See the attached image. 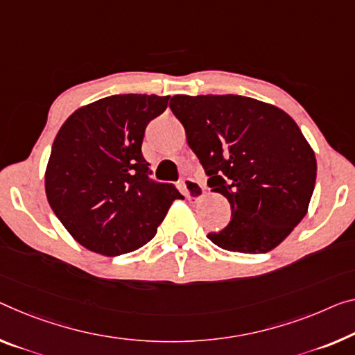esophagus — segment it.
I'll return each instance as SVG.
<instances>
[{"label":"esophagus","mask_w":355,"mask_h":355,"mask_svg":"<svg viewBox=\"0 0 355 355\" xmlns=\"http://www.w3.org/2000/svg\"><path fill=\"white\" fill-rule=\"evenodd\" d=\"M182 189L185 192V196L192 200H198L205 195V185L200 181H195V179H184L182 181Z\"/></svg>","instance_id":"34e87169"}]
</instances>
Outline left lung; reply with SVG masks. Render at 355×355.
Listing matches in <instances>:
<instances>
[{"mask_svg": "<svg viewBox=\"0 0 355 355\" xmlns=\"http://www.w3.org/2000/svg\"><path fill=\"white\" fill-rule=\"evenodd\" d=\"M174 116L232 220L209 233L230 252L265 254L306 216L318 163L297 122L277 106L241 95H174Z\"/></svg>", "mask_w": 355, "mask_h": 355, "instance_id": "1", "label": "left lung"}]
</instances>
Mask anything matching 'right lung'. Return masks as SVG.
Masks as SVG:
<instances>
[{"label":"right lung","instance_id":"1","mask_svg":"<svg viewBox=\"0 0 355 355\" xmlns=\"http://www.w3.org/2000/svg\"><path fill=\"white\" fill-rule=\"evenodd\" d=\"M170 96L112 95L80 106L60 127L46 168L52 211L80 246L114 257L149 243L174 200L171 184L149 179L147 123Z\"/></svg>","mask_w":355,"mask_h":355}]
</instances>
